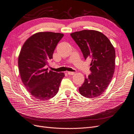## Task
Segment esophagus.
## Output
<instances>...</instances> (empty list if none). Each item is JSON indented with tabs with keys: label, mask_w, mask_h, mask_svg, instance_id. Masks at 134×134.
<instances>
[{
	"label": "esophagus",
	"mask_w": 134,
	"mask_h": 134,
	"mask_svg": "<svg viewBox=\"0 0 134 134\" xmlns=\"http://www.w3.org/2000/svg\"><path fill=\"white\" fill-rule=\"evenodd\" d=\"M67 74L69 75H75V73L73 72H67Z\"/></svg>",
	"instance_id": "1"
}]
</instances>
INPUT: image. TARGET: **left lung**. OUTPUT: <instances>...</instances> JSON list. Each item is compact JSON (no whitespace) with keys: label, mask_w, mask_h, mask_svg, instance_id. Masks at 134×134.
<instances>
[{"label":"left lung","mask_w":134,"mask_h":134,"mask_svg":"<svg viewBox=\"0 0 134 134\" xmlns=\"http://www.w3.org/2000/svg\"><path fill=\"white\" fill-rule=\"evenodd\" d=\"M84 58L91 59V74L79 89L80 94L86 98L100 96L107 88L115 69V50L108 38L95 30H81L71 33Z\"/></svg>","instance_id":"obj_1"}]
</instances>
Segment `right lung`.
<instances>
[{
  "label": "right lung",
  "instance_id": "1",
  "mask_svg": "<svg viewBox=\"0 0 134 134\" xmlns=\"http://www.w3.org/2000/svg\"><path fill=\"white\" fill-rule=\"evenodd\" d=\"M63 35L52 32H37L26 40L21 49L18 59L21 79L35 99L48 100L58 93L64 74L48 71L45 66L53 58L56 46Z\"/></svg>",
  "mask_w": 134,
  "mask_h": 134
}]
</instances>
